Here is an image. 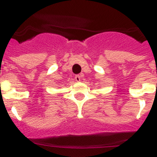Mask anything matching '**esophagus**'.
Wrapping results in <instances>:
<instances>
[{"label":"esophagus","mask_w":157,"mask_h":157,"mask_svg":"<svg viewBox=\"0 0 157 157\" xmlns=\"http://www.w3.org/2000/svg\"><path fill=\"white\" fill-rule=\"evenodd\" d=\"M75 78L76 82H80V81H81L82 76L79 75H76L75 77Z\"/></svg>","instance_id":"34e87169"}]
</instances>
